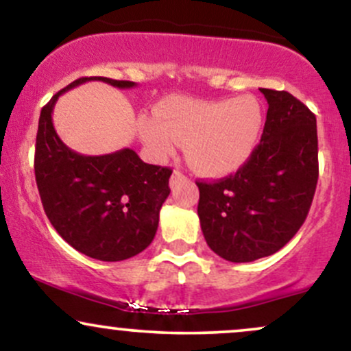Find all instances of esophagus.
Listing matches in <instances>:
<instances>
[{
  "instance_id": "34e87169",
  "label": "esophagus",
  "mask_w": 351,
  "mask_h": 351,
  "mask_svg": "<svg viewBox=\"0 0 351 351\" xmlns=\"http://www.w3.org/2000/svg\"><path fill=\"white\" fill-rule=\"evenodd\" d=\"M184 180V175L181 171H178V170H175L173 171V175H171V178H170V186L171 188H175L176 184L180 183V181H183Z\"/></svg>"
}]
</instances>
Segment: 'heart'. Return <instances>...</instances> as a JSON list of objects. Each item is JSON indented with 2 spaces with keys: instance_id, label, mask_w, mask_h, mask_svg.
<instances>
[{
  "instance_id": "b5f03b06",
  "label": "heart",
  "mask_w": 351,
  "mask_h": 351,
  "mask_svg": "<svg viewBox=\"0 0 351 351\" xmlns=\"http://www.w3.org/2000/svg\"><path fill=\"white\" fill-rule=\"evenodd\" d=\"M143 115L138 134L155 158L173 155L186 143L189 165L201 175L224 176L245 165L259 143L264 114L254 95L236 99L168 97Z\"/></svg>"
}]
</instances>
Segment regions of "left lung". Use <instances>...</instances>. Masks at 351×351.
Here are the masks:
<instances>
[{
  "mask_svg": "<svg viewBox=\"0 0 351 351\" xmlns=\"http://www.w3.org/2000/svg\"><path fill=\"white\" fill-rule=\"evenodd\" d=\"M261 92L269 108L251 158L226 178L196 181L204 239L229 263H252L284 247L304 224L317 188L315 115L289 92Z\"/></svg>",
  "mask_w": 351,
  "mask_h": 351,
  "instance_id": "1",
  "label": "left lung"
}]
</instances>
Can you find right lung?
<instances>
[{
	"label": "right lung",
	"instance_id": "right-lung-1",
	"mask_svg": "<svg viewBox=\"0 0 351 351\" xmlns=\"http://www.w3.org/2000/svg\"><path fill=\"white\" fill-rule=\"evenodd\" d=\"M88 80L119 88L136 86L130 80L80 77L59 90L39 117L34 175L44 211L59 236L92 259L117 263L150 245L170 195L171 170L142 162L132 148L86 156L59 138L52 125L56 100Z\"/></svg>",
	"mask_w": 351,
	"mask_h": 351
}]
</instances>
